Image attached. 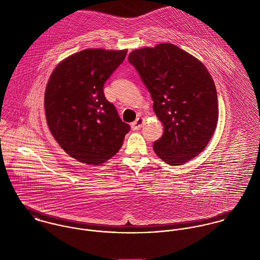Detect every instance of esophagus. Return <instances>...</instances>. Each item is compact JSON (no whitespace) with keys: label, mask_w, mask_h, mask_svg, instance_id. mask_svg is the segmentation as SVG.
Masks as SVG:
<instances>
[{"label":"esophagus","mask_w":260,"mask_h":260,"mask_svg":"<svg viewBox=\"0 0 260 260\" xmlns=\"http://www.w3.org/2000/svg\"><path fill=\"white\" fill-rule=\"evenodd\" d=\"M144 123H145V119L142 118V117H138V118L131 124V127H132L133 130H138V129H140V128L143 126Z\"/></svg>","instance_id":"1"}]
</instances>
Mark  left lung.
<instances>
[{
    "instance_id": "obj_1",
    "label": "left lung",
    "mask_w": 260,
    "mask_h": 260,
    "mask_svg": "<svg viewBox=\"0 0 260 260\" xmlns=\"http://www.w3.org/2000/svg\"><path fill=\"white\" fill-rule=\"evenodd\" d=\"M137 69L164 126L155 141L156 155L169 165L185 164L209 143L218 122L214 81L201 61L171 43L133 50Z\"/></svg>"
}]
</instances>
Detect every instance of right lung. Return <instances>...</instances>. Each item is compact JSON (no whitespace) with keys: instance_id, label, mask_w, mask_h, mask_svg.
Returning <instances> with one entry per match:
<instances>
[{"instance_id":"1","label":"right lung","mask_w":260,"mask_h":260,"mask_svg":"<svg viewBox=\"0 0 260 260\" xmlns=\"http://www.w3.org/2000/svg\"><path fill=\"white\" fill-rule=\"evenodd\" d=\"M127 52L85 49L61 61L49 78L44 100L49 129L61 148L81 163L100 165L111 159L130 130L103 92Z\"/></svg>"}]
</instances>
